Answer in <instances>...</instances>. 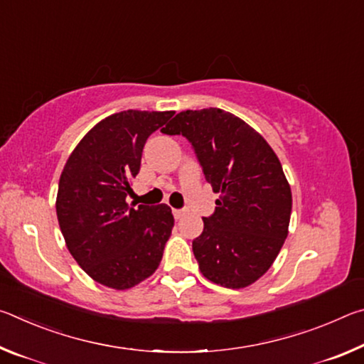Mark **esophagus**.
Masks as SVG:
<instances>
[{"label":"esophagus","instance_id":"obj_1","mask_svg":"<svg viewBox=\"0 0 364 364\" xmlns=\"http://www.w3.org/2000/svg\"><path fill=\"white\" fill-rule=\"evenodd\" d=\"M184 215H186V210H183V208H173V217H175L176 220L183 218Z\"/></svg>","mask_w":364,"mask_h":364}]
</instances>
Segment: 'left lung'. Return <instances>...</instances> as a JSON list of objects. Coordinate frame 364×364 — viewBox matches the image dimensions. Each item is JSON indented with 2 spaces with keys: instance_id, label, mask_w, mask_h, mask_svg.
<instances>
[{
  "instance_id": "left-lung-1",
  "label": "left lung",
  "mask_w": 364,
  "mask_h": 364,
  "mask_svg": "<svg viewBox=\"0 0 364 364\" xmlns=\"http://www.w3.org/2000/svg\"><path fill=\"white\" fill-rule=\"evenodd\" d=\"M165 134H183L220 197L193 241L200 273L228 289L267 273L284 244L292 210L281 162L260 133L239 117L210 107L176 114Z\"/></svg>"
}]
</instances>
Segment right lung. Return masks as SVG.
<instances>
[{
	"mask_svg": "<svg viewBox=\"0 0 364 364\" xmlns=\"http://www.w3.org/2000/svg\"><path fill=\"white\" fill-rule=\"evenodd\" d=\"M173 110H123L85 134L59 180L56 212L67 249L90 278L123 291L157 269L173 215L160 205L127 204L147 138ZM134 205V204H133Z\"/></svg>",
	"mask_w": 364,
	"mask_h": 364,
	"instance_id": "1",
	"label": "right lung"
}]
</instances>
